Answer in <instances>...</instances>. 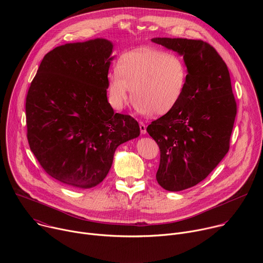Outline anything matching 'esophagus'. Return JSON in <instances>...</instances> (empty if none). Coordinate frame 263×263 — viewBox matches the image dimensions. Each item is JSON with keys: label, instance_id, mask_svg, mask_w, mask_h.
<instances>
[{"label": "esophagus", "instance_id": "obj_1", "mask_svg": "<svg viewBox=\"0 0 263 263\" xmlns=\"http://www.w3.org/2000/svg\"><path fill=\"white\" fill-rule=\"evenodd\" d=\"M139 128H140V132L141 134H145L146 133V126L143 123H139Z\"/></svg>", "mask_w": 263, "mask_h": 263}]
</instances>
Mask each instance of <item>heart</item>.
Segmentation results:
<instances>
[{
    "label": "heart",
    "mask_w": 263,
    "mask_h": 263,
    "mask_svg": "<svg viewBox=\"0 0 263 263\" xmlns=\"http://www.w3.org/2000/svg\"><path fill=\"white\" fill-rule=\"evenodd\" d=\"M189 71L175 53L142 48L122 56L118 72L109 77L108 99L115 109L131 100L141 114L158 118L179 104L187 84Z\"/></svg>",
    "instance_id": "obj_1"
}]
</instances>
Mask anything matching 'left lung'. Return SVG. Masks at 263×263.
<instances>
[{
    "instance_id": "1",
    "label": "left lung",
    "mask_w": 263,
    "mask_h": 263,
    "mask_svg": "<svg viewBox=\"0 0 263 263\" xmlns=\"http://www.w3.org/2000/svg\"><path fill=\"white\" fill-rule=\"evenodd\" d=\"M152 42L183 56L189 71L179 104L146 128L160 148L158 184L180 192L203 181L226 156L237 107L227 64L213 47L200 40Z\"/></svg>"
}]
</instances>
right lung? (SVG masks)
I'll use <instances>...</instances> for the list:
<instances>
[{"instance_id":"add662e5","label":"right lung","mask_w":263,"mask_h":263,"mask_svg":"<svg viewBox=\"0 0 263 263\" xmlns=\"http://www.w3.org/2000/svg\"><path fill=\"white\" fill-rule=\"evenodd\" d=\"M112 50L104 39L57 47L44 57L28 90L31 151L47 174L77 189L100 184L117 147L140 134L137 121L108 103Z\"/></svg>"}]
</instances>
